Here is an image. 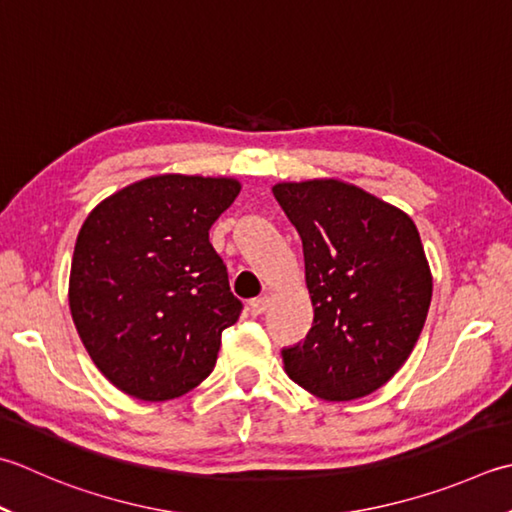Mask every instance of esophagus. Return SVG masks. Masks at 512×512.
<instances>
[{
    "instance_id": "34e87169",
    "label": "esophagus",
    "mask_w": 512,
    "mask_h": 512,
    "mask_svg": "<svg viewBox=\"0 0 512 512\" xmlns=\"http://www.w3.org/2000/svg\"><path fill=\"white\" fill-rule=\"evenodd\" d=\"M268 304H270V299L264 295V297H255V299H250L248 302V310H250V315H264L266 310H268Z\"/></svg>"
}]
</instances>
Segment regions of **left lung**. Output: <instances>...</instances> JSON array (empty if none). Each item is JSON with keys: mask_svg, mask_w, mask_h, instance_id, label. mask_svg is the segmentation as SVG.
I'll return each mask as SVG.
<instances>
[{"mask_svg": "<svg viewBox=\"0 0 512 512\" xmlns=\"http://www.w3.org/2000/svg\"><path fill=\"white\" fill-rule=\"evenodd\" d=\"M302 237L313 328L282 350L295 384L326 402L382 388L413 353L433 297L417 226L404 210L339 179L273 186Z\"/></svg>", "mask_w": 512, "mask_h": 512, "instance_id": "1", "label": "left lung"}]
</instances>
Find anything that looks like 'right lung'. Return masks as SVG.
Returning a JSON list of instances; mask_svg holds the SVG:
<instances>
[{"label": "right lung", "mask_w": 512, "mask_h": 512, "mask_svg": "<svg viewBox=\"0 0 512 512\" xmlns=\"http://www.w3.org/2000/svg\"><path fill=\"white\" fill-rule=\"evenodd\" d=\"M239 190L230 177L157 175L90 210L68 304L90 359L122 393L166 402L213 373L242 302L208 230Z\"/></svg>", "instance_id": "add662e5"}]
</instances>
